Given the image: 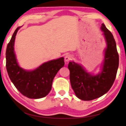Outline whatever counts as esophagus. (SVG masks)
<instances>
[{
	"instance_id": "34e87169",
	"label": "esophagus",
	"mask_w": 126,
	"mask_h": 126,
	"mask_svg": "<svg viewBox=\"0 0 126 126\" xmlns=\"http://www.w3.org/2000/svg\"><path fill=\"white\" fill-rule=\"evenodd\" d=\"M72 58V56L71 54H67L65 57V62H69Z\"/></svg>"
}]
</instances>
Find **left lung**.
Returning a JSON list of instances; mask_svg holds the SVG:
<instances>
[{"label": "left lung", "instance_id": "1", "mask_svg": "<svg viewBox=\"0 0 126 126\" xmlns=\"http://www.w3.org/2000/svg\"><path fill=\"white\" fill-rule=\"evenodd\" d=\"M101 30L107 45L101 72L91 75L74 62H69L68 65L72 88L78 98L82 100H92L104 95L112 86L116 77L119 65L116 43L112 33L104 23L101 24Z\"/></svg>", "mask_w": 126, "mask_h": 126}]
</instances>
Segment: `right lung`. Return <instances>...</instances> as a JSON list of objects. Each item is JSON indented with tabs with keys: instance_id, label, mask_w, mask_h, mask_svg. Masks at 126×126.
Segmentation results:
<instances>
[{
	"instance_id": "add662e5",
	"label": "right lung",
	"mask_w": 126,
	"mask_h": 126,
	"mask_svg": "<svg viewBox=\"0 0 126 126\" xmlns=\"http://www.w3.org/2000/svg\"><path fill=\"white\" fill-rule=\"evenodd\" d=\"M14 32L6 50V68L11 81L23 95L30 99H40L50 91L56 74L64 65V58L47 62L32 71H26L19 66L14 51L16 35Z\"/></svg>"
}]
</instances>
